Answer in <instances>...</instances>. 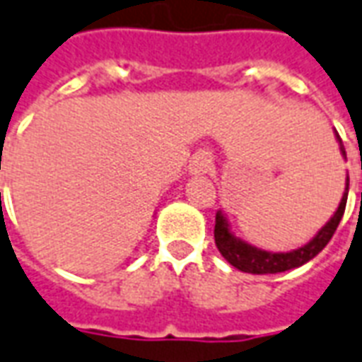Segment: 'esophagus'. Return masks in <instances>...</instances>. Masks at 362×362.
<instances>
[{
  "label": "esophagus",
  "instance_id": "34e87169",
  "mask_svg": "<svg viewBox=\"0 0 362 362\" xmlns=\"http://www.w3.org/2000/svg\"><path fill=\"white\" fill-rule=\"evenodd\" d=\"M210 165H212V160H210L209 153H197L193 158V161H191V171L193 173H206L210 169Z\"/></svg>",
  "mask_w": 362,
  "mask_h": 362
}]
</instances>
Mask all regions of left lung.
<instances>
[{
	"label": "left lung",
	"mask_w": 362,
	"mask_h": 362,
	"mask_svg": "<svg viewBox=\"0 0 362 362\" xmlns=\"http://www.w3.org/2000/svg\"><path fill=\"white\" fill-rule=\"evenodd\" d=\"M341 146V152L345 156V148L343 142L337 136ZM349 181V177H347ZM347 191H349V183H347ZM347 191L343 194V199L339 202V209L333 214L332 220L325 224L317 235L310 243H306L304 247H300L291 253H269V251L257 250L250 243L238 240L234 235L230 234V228H228L226 220L222 216V212L216 214V224H214V242H216L218 251L222 253V257L226 259L230 265H234L235 269H240L243 273H253V275H269V273H283L288 269L300 267L304 263H308L310 259H314L324 250L325 245L329 243L332 235L335 234V230L339 226L343 212H345V204H347Z\"/></svg>",
	"instance_id": "1"
}]
</instances>
